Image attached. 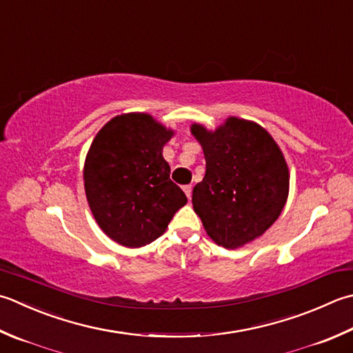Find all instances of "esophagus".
<instances>
[{
    "label": "esophagus",
    "mask_w": 353,
    "mask_h": 353,
    "mask_svg": "<svg viewBox=\"0 0 353 353\" xmlns=\"http://www.w3.org/2000/svg\"><path fill=\"white\" fill-rule=\"evenodd\" d=\"M183 192L186 194V197H188V200L191 199V194H192V186L191 185H185L183 186Z\"/></svg>",
    "instance_id": "esophagus-1"
}]
</instances>
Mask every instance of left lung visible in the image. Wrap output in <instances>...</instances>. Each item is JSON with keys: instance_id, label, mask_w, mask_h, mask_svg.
I'll return each mask as SVG.
<instances>
[{"instance_id": "1", "label": "left lung", "mask_w": 353, "mask_h": 353, "mask_svg": "<svg viewBox=\"0 0 353 353\" xmlns=\"http://www.w3.org/2000/svg\"><path fill=\"white\" fill-rule=\"evenodd\" d=\"M206 172L192 206L214 243L226 250L251 243L274 225L289 194V170L277 142L252 121L230 116L216 130L192 123Z\"/></svg>"}]
</instances>
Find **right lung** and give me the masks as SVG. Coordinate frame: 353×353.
<instances>
[{
	"mask_svg": "<svg viewBox=\"0 0 353 353\" xmlns=\"http://www.w3.org/2000/svg\"><path fill=\"white\" fill-rule=\"evenodd\" d=\"M174 136L148 113H123L103 125L90 145L84 188L96 223L116 243L141 248L167 231L188 202L170 179L162 156Z\"/></svg>",
	"mask_w": 353,
	"mask_h": 353,
	"instance_id": "right-lung-1",
	"label": "right lung"
}]
</instances>
